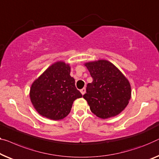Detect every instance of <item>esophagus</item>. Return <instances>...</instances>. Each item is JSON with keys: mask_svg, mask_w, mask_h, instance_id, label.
I'll use <instances>...</instances> for the list:
<instances>
[{"mask_svg": "<svg viewBox=\"0 0 159 159\" xmlns=\"http://www.w3.org/2000/svg\"><path fill=\"white\" fill-rule=\"evenodd\" d=\"M80 93H81L82 95H84L85 93H86V89L85 88H83L82 89H80Z\"/></svg>", "mask_w": 159, "mask_h": 159, "instance_id": "esophagus-1", "label": "esophagus"}]
</instances>
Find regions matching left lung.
<instances>
[{"mask_svg": "<svg viewBox=\"0 0 159 159\" xmlns=\"http://www.w3.org/2000/svg\"><path fill=\"white\" fill-rule=\"evenodd\" d=\"M93 78L87 84V101L91 112L106 119L116 116L125 109L131 97L130 83L110 61L98 60L85 63Z\"/></svg>", "mask_w": 159, "mask_h": 159, "instance_id": "obj_1", "label": "left lung"}]
</instances>
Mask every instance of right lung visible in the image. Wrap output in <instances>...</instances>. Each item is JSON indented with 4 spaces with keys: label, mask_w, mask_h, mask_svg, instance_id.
<instances>
[{
    "label": "right lung",
    "mask_w": 159,
    "mask_h": 159,
    "mask_svg": "<svg viewBox=\"0 0 159 159\" xmlns=\"http://www.w3.org/2000/svg\"><path fill=\"white\" fill-rule=\"evenodd\" d=\"M70 73L69 64L58 61L32 84L30 101L42 116L51 120L63 119L70 113L73 101L82 97Z\"/></svg>",
    "instance_id": "add662e5"
}]
</instances>
